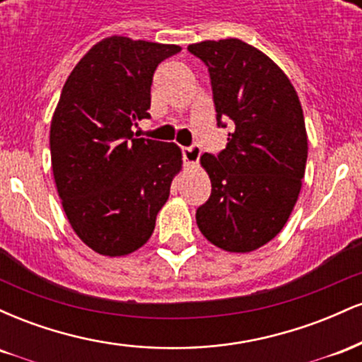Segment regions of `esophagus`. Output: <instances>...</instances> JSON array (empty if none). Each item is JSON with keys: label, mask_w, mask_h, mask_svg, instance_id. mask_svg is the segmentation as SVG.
Segmentation results:
<instances>
[{"label": "esophagus", "mask_w": 362, "mask_h": 362, "mask_svg": "<svg viewBox=\"0 0 362 362\" xmlns=\"http://www.w3.org/2000/svg\"><path fill=\"white\" fill-rule=\"evenodd\" d=\"M182 153H184V160L189 167H195L199 161V156H201V149L197 146H190V148H182Z\"/></svg>", "instance_id": "34e87169"}]
</instances>
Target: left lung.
<instances>
[{
  "label": "left lung",
  "mask_w": 362,
  "mask_h": 362,
  "mask_svg": "<svg viewBox=\"0 0 362 362\" xmlns=\"http://www.w3.org/2000/svg\"><path fill=\"white\" fill-rule=\"evenodd\" d=\"M189 51L209 69L218 126L235 127L218 156H201L213 189L195 221L218 248L253 252L284 228L300 195L308 158L301 102L279 66L243 40Z\"/></svg>",
  "instance_id": "obj_1"
}]
</instances>
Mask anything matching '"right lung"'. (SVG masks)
<instances>
[{"label":"right lung","mask_w":362,"mask_h":362,"mask_svg":"<svg viewBox=\"0 0 362 362\" xmlns=\"http://www.w3.org/2000/svg\"><path fill=\"white\" fill-rule=\"evenodd\" d=\"M180 49L107 37L62 86L49 138L54 182L74 233L100 255H129L148 242L182 170L175 143L131 129L149 117L158 64Z\"/></svg>","instance_id":"obj_1"}]
</instances>
